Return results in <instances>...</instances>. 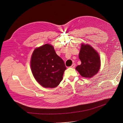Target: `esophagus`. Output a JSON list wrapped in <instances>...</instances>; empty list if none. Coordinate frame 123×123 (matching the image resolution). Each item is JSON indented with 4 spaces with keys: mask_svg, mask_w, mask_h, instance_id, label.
<instances>
[{
    "mask_svg": "<svg viewBox=\"0 0 123 123\" xmlns=\"http://www.w3.org/2000/svg\"><path fill=\"white\" fill-rule=\"evenodd\" d=\"M75 66H76L75 63H73V64H72V65L70 67V68H75Z\"/></svg>",
    "mask_w": 123,
    "mask_h": 123,
    "instance_id": "esophagus-1",
    "label": "esophagus"
}]
</instances>
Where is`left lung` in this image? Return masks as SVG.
Instances as JSON below:
<instances>
[{
    "label": "left lung",
    "instance_id": "left-lung-1",
    "mask_svg": "<svg viewBox=\"0 0 123 123\" xmlns=\"http://www.w3.org/2000/svg\"><path fill=\"white\" fill-rule=\"evenodd\" d=\"M79 57L81 64L76 70L83 77L91 78L98 73L100 67V59L98 52L89 44H82Z\"/></svg>",
    "mask_w": 123,
    "mask_h": 123
}]
</instances>
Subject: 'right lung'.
<instances>
[{
	"label": "right lung",
	"mask_w": 123,
	"mask_h": 123,
	"mask_svg": "<svg viewBox=\"0 0 123 123\" xmlns=\"http://www.w3.org/2000/svg\"><path fill=\"white\" fill-rule=\"evenodd\" d=\"M33 76L39 84L45 88L57 87L62 80L67 68L53 47L46 44L34 50L31 59Z\"/></svg>",
	"instance_id": "add662e5"
}]
</instances>
